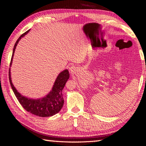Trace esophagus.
Instances as JSON below:
<instances>
[{"mask_svg": "<svg viewBox=\"0 0 146 146\" xmlns=\"http://www.w3.org/2000/svg\"><path fill=\"white\" fill-rule=\"evenodd\" d=\"M70 71H71V73L74 72V71H75V66H71V67L70 68Z\"/></svg>", "mask_w": 146, "mask_h": 146, "instance_id": "esophagus-1", "label": "esophagus"}]
</instances>
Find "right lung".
<instances>
[{
	"mask_svg": "<svg viewBox=\"0 0 146 146\" xmlns=\"http://www.w3.org/2000/svg\"><path fill=\"white\" fill-rule=\"evenodd\" d=\"M29 31L23 34L15 42L13 49V52H12L10 65L12 64V58H13L14 51L19 41L21 39L22 37L26 35L29 32ZM9 77L12 90H13L18 101L19 102V103L24 109L29 111L31 113L42 117H50L58 113L61 109V108L63 107L64 104V99L63 95H62V91H63L65 83H66L70 77L69 71L68 70H65L63 71H62L58 76L54 82L53 87H52V91H51V92L46 97L41 99H38V100L29 99L24 97L17 91V90L15 88L11 81L10 69H9Z\"/></svg>",
	"mask_w": 146,
	"mask_h": 146,
	"instance_id": "add662e5",
	"label": "right lung"
}]
</instances>
